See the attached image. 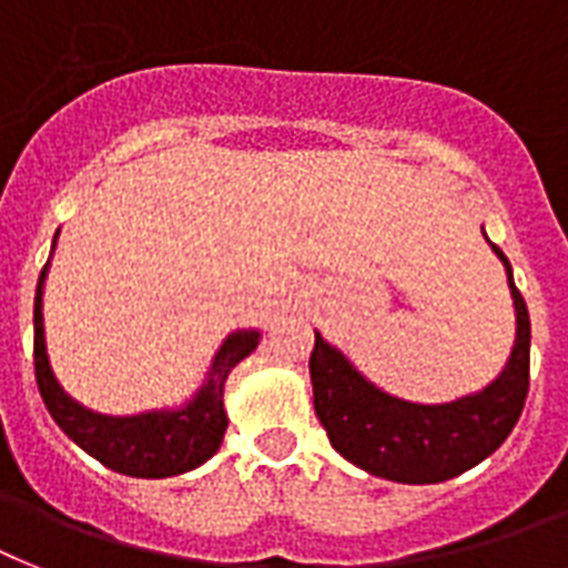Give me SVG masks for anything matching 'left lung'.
I'll return each instance as SVG.
<instances>
[{
	"label": "left lung",
	"mask_w": 568,
	"mask_h": 568,
	"mask_svg": "<svg viewBox=\"0 0 568 568\" xmlns=\"http://www.w3.org/2000/svg\"><path fill=\"white\" fill-rule=\"evenodd\" d=\"M490 247L508 271L516 341L505 371L478 394L444 405L390 396L364 379L338 347L315 332V349L308 358L315 414L335 452L364 473L399 484L449 481L481 464L514 432L528 396L531 317L514 285L508 256L493 242Z\"/></svg>",
	"instance_id": "left-lung-1"
}]
</instances>
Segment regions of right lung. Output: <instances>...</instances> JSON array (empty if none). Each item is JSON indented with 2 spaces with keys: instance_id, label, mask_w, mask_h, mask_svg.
Here are the masks:
<instances>
[{
  "instance_id": "right-lung-1",
  "label": "right lung",
  "mask_w": 568,
  "mask_h": 568,
  "mask_svg": "<svg viewBox=\"0 0 568 568\" xmlns=\"http://www.w3.org/2000/svg\"><path fill=\"white\" fill-rule=\"evenodd\" d=\"M58 233H54V242H58ZM45 274H49V262L40 271L34 297V371L40 396H43L54 423L81 449L90 452L92 458L122 476L169 478L210 460L227 432L224 382L242 358H247L260 347V332L242 329L227 335V341L212 358L206 382L183 408H163V412L133 414V417L95 414L60 388L58 376L49 364L43 329Z\"/></svg>"
}]
</instances>
